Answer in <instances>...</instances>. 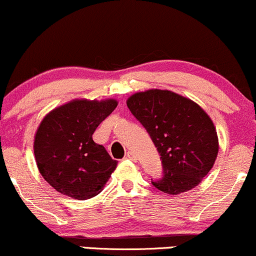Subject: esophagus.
Returning a JSON list of instances; mask_svg holds the SVG:
<instances>
[{"label": "esophagus", "instance_id": "1", "mask_svg": "<svg viewBox=\"0 0 256 256\" xmlns=\"http://www.w3.org/2000/svg\"><path fill=\"white\" fill-rule=\"evenodd\" d=\"M126 158H128V160H132V161H136L137 156L134 152H126Z\"/></svg>", "mask_w": 256, "mask_h": 256}]
</instances>
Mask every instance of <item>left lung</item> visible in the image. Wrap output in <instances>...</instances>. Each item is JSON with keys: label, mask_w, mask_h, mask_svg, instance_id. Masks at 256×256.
Instances as JSON below:
<instances>
[{"label": "left lung", "mask_w": 256, "mask_h": 256, "mask_svg": "<svg viewBox=\"0 0 256 256\" xmlns=\"http://www.w3.org/2000/svg\"><path fill=\"white\" fill-rule=\"evenodd\" d=\"M156 146L164 177L156 189L179 195L201 183L216 162L219 140L212 119L192 100L170 90L150 89L126 101Z\"/></svg>", "instance_id": "left-lung-1"}]
</instances>
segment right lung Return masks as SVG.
<instances>
[{
    "label": "right lung",
    "instance_id": "obj_1",
    "mask_svg": "<svg viewBox=\"0 0 256 256\" xmlns=\"http://www.w3.org/2000/svg\"><path fill=\"white\" fill-rule=\"evenodd\" d=\"M116 106L114 98H76L54 108L40 122L34 140V158L42 177L61 195L94 198L116 168L118 161L92 140Z\"/></svg>",
    "mask_w": 256,
    "mask_h": 256
}]
</instances>
